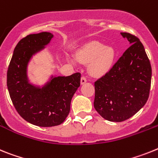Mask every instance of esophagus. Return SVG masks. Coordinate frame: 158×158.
Masks as SVG:
<instances>
[{
  "label": "esophagus",
  "instance_id": "esophagus-1",
  "mask_svg": "<svg viewBox=\"0 0 158 158\" xmlns=\"http://www.w3.org/2000/svg\"><path fill=\"white\" fill-rule=\"evenodd\" d=\"M87 78L85 77V76H82V77H81V84H84L85 83H87Z\"/></svg>",
  "mask_w": 158,
  "mask_h": 158
}]
</instances>
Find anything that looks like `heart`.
<instances>
[{
    "label": "heart",
    "mask_w": 158,
    "mask_h": 158,
    "mask_svg": "<svg viewBox=\"0 0 158 158\" xmlns=\"http://www.w3.org/2000/svg\"><path fill=\"white\" fill-rule=\"evenodd\" d=\"M114 55L111 47H105L98 41H91L78 52L76 58L83 64L91 61L89 71L91 75L98 76L105 74L111 67Z\"/></svg>",
    "instance_id": "obj_1"
}]
</instances>
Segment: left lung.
I'll return each mask as SVG.
<instances>
[{"instance_id":"left-lung-1","label":"left lung","mask_w":158,"mask_h":158,"mask_svg":"<svg viewBox=\"0 0 158 158\" xmlns=\"http://www.w3.org/2000/svg\"><path fill=\"white\" fill-rule=\"evenodd\" d=\"M130 46L110 69L94 82V109L106 120L123 122L147 102L152 68L143 44L133 34L121 32Z\"/></svg>"}]
</instances>
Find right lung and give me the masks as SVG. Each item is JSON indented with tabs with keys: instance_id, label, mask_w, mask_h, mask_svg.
<instances>
[{
	"instance_id": "1",
	"label": "right lung",
	"mask_w": 158,
	"mask_h": 158,
	"mask_svg": "<svg viewBox=\"0 0 158 158\" xmlns=\"http://www.w3.org/2000/svg\"><path fill=\"white\" fill-rule=\"evenodd\" d=\"M50 32L30 34L16 44L7 71V87L16 111L24 120L42 127L59 126L68 117L71 101L80 86L79 72L55 77L42 89L30 85L26 67L31 56L50 42Z\"/></svg>"
}]
</instances>
